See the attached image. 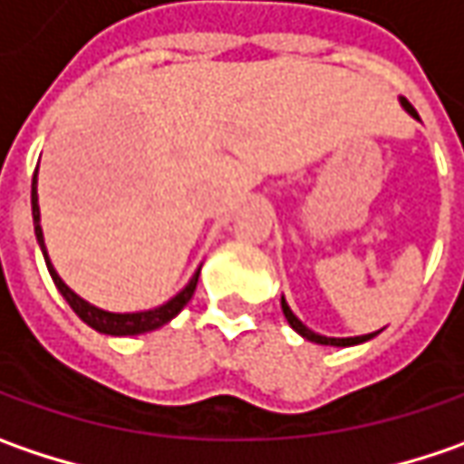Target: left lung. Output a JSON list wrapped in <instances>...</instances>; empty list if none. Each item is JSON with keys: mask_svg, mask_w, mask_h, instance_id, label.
Segmentation results:
<instances>
[{"mask_svg": "<svg viewBox=\"0 0 464 464\" xmlns=\"http://www.w3.org/2000/svg\"><path fill=\"white\" fill-rule=\"evenodd\" d=\"M400 103H402V109L411 113L413 119H420V116H418V111H415L413 106H411V101H408V98H400ZM280 306H283V314H285V319H288V324H291L293 330L301 334V337L312 340V343H319V345H337V348H348V345L366 343V340H372L373 334H376V333H372V334H361V337H324V334L312 333V330H309V327H306V324H304V322H301V319H298V316L291 312V306L285 304V298L280 301Z\"/></svg>", "mask_w": 464, "mask_h": 464, "instance_id": "8db88e82", "label": "left lung"}]
</instances>
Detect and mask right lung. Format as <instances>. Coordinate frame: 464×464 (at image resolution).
<instances>
[{
	"instance_id": "add662e5",
	"label": "right lung",
	"mask_w": 464,
	"mask_h": 464,
	"mask_svg": "<svg viewBox=\"0 0 464 464\" xmlns=\"http://www.w3.org/2000/svg\"><path fill=\"white\" fill-rule=\"evenodd\" d=\"M38 173V169H35ZM31 205H33V228H35V238H38V246L44 252V259H46V267H49L51 280L53 285L59 288V293L64 295V301L72 306V312L77 314L85 324H91L92 330L103 334H142L150 333V330H158L163 324H169L176 314L181 312L189 301H192L194 288H197V280H199V270L194 272L192 280L187 283V288L181 293H176L171 301H166L163 306L158 309H148V312H134V314H113L103 312L98 306L88 304L85 298H80L77 293L72 291L70 285L56 275L53 265H51L49 254H46V244H44V231H41V210H38V192H35V176H33V189H31Z\"/></svg>"
}]
</instances>
